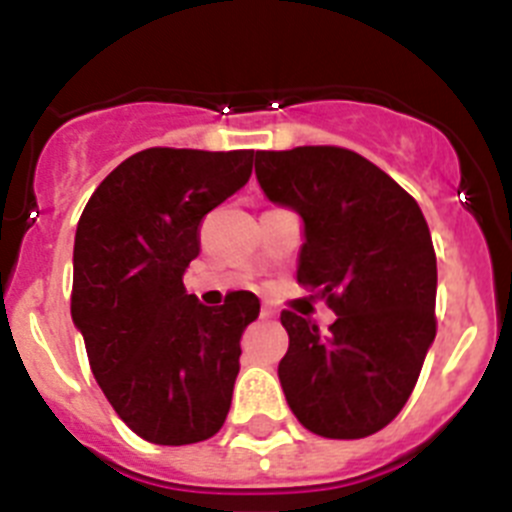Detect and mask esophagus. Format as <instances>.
<instances>
[{"instance_id": "obj_1", "label": "esophagus", "mask_w": 512, "mask_h": 512, "mask_svg": "<svg viewBox=\"0 0 512 512\" xmlns=\"http://www.w3.org/2000/svg\"><path fill=\"white\" fill-rule=\"evenodd\" d=\"M260 314H262V319H273L275 314H278V311H275L273 306H262V311H260Z\"/></svg>"}]
</instances>
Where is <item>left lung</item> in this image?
Masks as SVG:
<instances>
[{"label": "left lung", "instance_id": "obj_1", "mask_svg": "<svg viewBox=\"0 0 512 512\" xmlns=\"http://www.w3.org/2000/svg\"><path fill=\"white\" fill-rule=\"evenodd\" d=\"M255 175L268 201L304 221L296 281L337 314L327 335L281 314L288 407L322 438L373 435L410 399L435 340L428 221L384 170L340 146L257 151Z\"/></svg>", "mask_w": 512, "mask_h": 512}]
</instances>
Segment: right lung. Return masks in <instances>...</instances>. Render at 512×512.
I'll list each match as a JSON object with an SVG mask.
<instances>
[{
  "label": "right lung",
  "mask_w": 512,
  "mask_h": 512,
  "mask_svg": "<svg viewBox=\"0 0 512 512\" xmlns=\"http://www.w3.org/2000/svg\"><path fill=\"white\" fill-rule=\"evenodd\" d=\"M255 151L144 149L97 185L74 237L71 319L102 394L157 446L216 435L231 407L250 291L203 306L182 275L208 211L244 188Z\"/></svg>",
  "instance_id": "obj_1"
}]
</instances>
